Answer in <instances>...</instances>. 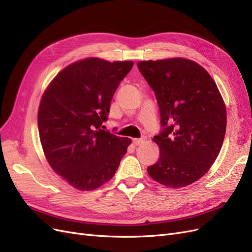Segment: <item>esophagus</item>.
Segmentation results:
<instances>
[{
	"label": "esophagus",
	"instance_id": "esophagus-1",
	"mask_svg": "<svg viewBox=\"0 0 252 252\" xmlns=\"http://www.w3.org/2000/svg\"><path fill=\"white\" fill-rule=\"evenodd\" d=\"M145 142L144 139H133L132 140V143L135 145V146H139V145L143 144Z\"/></svg>",
	"mask_w": 252,
	"mask_h": 252
}]
</instances>
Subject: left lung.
I'll return each instance as SVG.
<instances>
[{
    "instance_id": "obj_1",
    "label": "left lung",
    "mask_w": 252,
    "mask_h": 252,
    "mask_svg": "<svg viewBox=\"0 0 252 252\" xmlns=\"http://www.w3.org/2000/svg\"><path fill=\"white\" fill-rule=\"evenodd\" d=\"M138 68L155 91L162 130L154 138L159 147L150 177L161 184L185 187L209 170L222 148L226 107L204 68L191 60L143 61Z\"/></svg>"
}]
</instances>
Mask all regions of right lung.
<instances>
[{
  "label": "right lung",
  "mask_w": 252,
  "mask_h": 252,
  "mask_svg": "<svg viewBox=\"0 0 252 252\" xmlns=\"http://www.w3.org/2000/svg\"><path fill=\"white\" fill-rule=\"evenodd\" d=\"M133 62L89 58L59 72L42 96L37 126L51 168L79 190H94L119 168L131 140L103 130L110 103Z\"/></svg>",
  "instance_id": "obj_1"
}]
</instances>
